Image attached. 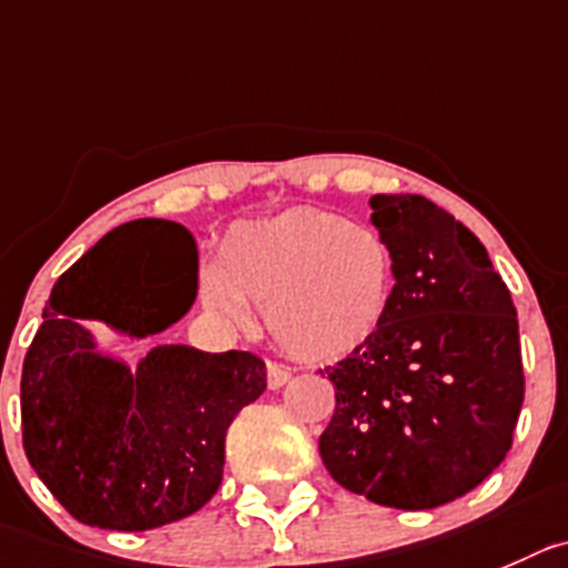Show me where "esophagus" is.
<instances>
[{"instance_id": "esophagus-1", "label": "esophagus", "mask_w": 568, "mask_h": 568, "mask_svg": "<svg viewBox=\"0 0 568 568\" xmlns=\"http://www.w3.org/2000/svg\"><path fill=\"white\" fill-rule=\"evenodd\" d=\"M290 368L287 365H281V362H267V385L270 390H278V387H284L290 382Z\"/></svg>"}]
</instances>
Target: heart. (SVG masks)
Masks as SVG:
<instances>
[{"label":"heart","mask_w":568,"mask_h":568,"mask_svg":"<svg viewBox=\"0 0 568 568\" xmlns=\"http://www.w3.org/2000/svg\"><path fill=\"white\" fill-rule=\"evenodd\" d=\"M396 256L371 225L317 209H293L225 234L203 301L223 317L264 304L270 337L298 359L354 354L385 323Z\"/></svg>","instance_id":"b5f03b06"}]
</instances>
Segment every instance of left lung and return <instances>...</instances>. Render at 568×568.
<instances>
[{"label":"left lung","mask_w":568,"mask_h":568,"mask_svg":"<svg viewBox=\"0 0 568 568\" xmlns=\"http://www.w3.org/2000/svg\"><path fill=\"white\" fill-rule=\"evenodd\" d=\"M396 284L379 332L326 368L321 457L351 494L429 510L510 452L524 402L516 306L483 242L420 194H374Z\"/></svg>","instance_id":"1"}]
</instances>
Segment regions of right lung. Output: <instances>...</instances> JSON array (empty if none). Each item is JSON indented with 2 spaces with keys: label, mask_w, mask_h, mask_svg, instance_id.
Wrapping results in <instances>:
<instances>
[{
  "label": "right lung",
  "mask_w": 568,
  "mask_h": 568,
  "mask_svg": "<svg viewBox=\"0 0 568 568\" xmlns=\"http://www.w3.org/2000/svg\"><path fill=\"white\" fill-rule=\"evenodd\" d=\"M197 293L183 225L133 220L102 236L52 287L21 371L24 455L78 521L142 532L192 516L217 494L225 432L267 387L251 351L159 345L139 362L97 354L83 321L148 337Z\"/></svg>",
  "instance_id": "right-lung-1"
}]
</instances>
